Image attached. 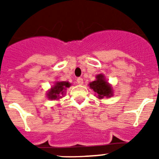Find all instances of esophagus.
Masks as SVG:
<instances>
[{"label":"esophagus","instance_id":"obj_1","mask_svg":"<svg viewBox=\"0 0 159 159\" xmlns=\"http://www.w3.org/2000/svg\"><path fill=\"white\" fill-rule=\"evenodd\" d=\"M76 83H77V84H79V85H82L83 83V78H81V77H79V78L76 79Z\"/></svg>","mask_w":159,"mask_h":159}]
</instances>
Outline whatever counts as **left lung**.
Segmentation results:
<instances>
[{
    "label": "left lung",
    "instance_id": "obj_1",
    "mask_svg": "<svg viewBox=\"0 0 159 159\" xmlns=\"http://www.w3.org/2000/svg\"><path fill=\"white\" fill-rule=\"evenodd\" d=\"M90 89L96 93L97 98L104 99L105 97L110 98L113 95V89L109 83H107L105 76L102 74H99L96 76V80L89 83Z\"/></svg>",
    "mask_w": 159,
    "mask_h": 159
}]
</instances>
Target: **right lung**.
Returning a JSON list of instances; mask_svg holds the SVG:
<instances>
[{
  "label": "right lung",
  "instance_id": "1",
  "mask_svg": "<svg viewBox=\"0 0 159 159\" xmlns=\"http://www.w3.org/2000/svg\"><path fill=\"white\" fill-rule=\"evenodd\" d=\"M70 83L69 82H56L55 84L48 90L47 93V96L49 100H59L62 98L63 95L66 93L67 88H70Z\"/></svg>",
  "mask_w": 159,
  "mask_h": 159
}]
</instances>
